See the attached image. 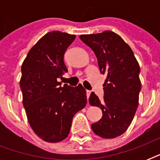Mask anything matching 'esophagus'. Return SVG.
Masks as SVG:
<instances>
[{"instance_id": "1", "label": "esophagus", "mask_w": 160, "mask_h": 160, "mask_svg": "<svg viewBox=\"0 0 160 160\" xmlns=\"http://www.w3.org/2000/svg\"><path fill=\"white\" fill-rule=\"evenodd\" d=\"M90 93H91V91H90V90H86V96H87V100L89 99V97H90Z\"/></svg>"}]
</instances>
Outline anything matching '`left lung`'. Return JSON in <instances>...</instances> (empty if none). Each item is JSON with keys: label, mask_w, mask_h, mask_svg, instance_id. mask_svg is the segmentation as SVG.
<instances>
[{"label": "left lung", "mask_w": 160, "mask_h": 160, "mask_svg": "<svg viewBox=\"0 0 160 160\" xmlns=\"http://www.w3.org/2000/svg\"><path fill=\"white\" fill-rule=\"evenodd\" d=\"M80 38L94 51L100 73L106 75L104 100L100 101L94 92L89 98L90 105L100 107L103 113L91 128L101 138H116L126 131L139 105V63L131 48L113 31L81 35Z\"/></svg>", "instance_id": "obj_1"}]
</instances>
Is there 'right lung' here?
Wrapping results in <instances>:
<instances>
[{
  "label": "right lung",
  "mask_w": 160,
  "mask_h": 160,
  "mask_svg": "<svg viewBox=\"0 0 160 160\" xmlns=\"http://www.w3.org/2000/svg\"><path fill=\"white\" fill-rule=\"evenodd\" d=\"M75 35L48 32L30 50L21 65L20 81L23 105L31 129L41 139L56 143L70 133L73 117L87 103L82 85L61 86L68 71L64 55Z\"/></svg>",
  "instance_id": "1"
}]
</instances>
